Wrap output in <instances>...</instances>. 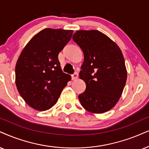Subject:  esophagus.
Segmentation results:
<instances>
[{
	"instance_id": "esophagus-1",
	"label": "esophagus",
	"mask_w": 149,
	"mask_h": 149,
	"mask_svg": "<svg viewBox=\"0 0 149 149\" xmlns=\"http://www.w3.org/2000/svg\"><path fill=\"white\" fill-rule=\"evenodd\" d=\"M71 77H72L73 80H76V79L78 78V73H77V72L74 73H73V74L72 75V76H71Z\"/></svg>"
}]
</instances>
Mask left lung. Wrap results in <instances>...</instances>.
<instances>
[{"instance_id":"1","label":"left lung","mask_w":149,"mask_h":149,"mask_svg":"<svg viewBox=\"0 0 149 149\" xmlns=\"http://www.w3.org/2000/svg\"><path fill=\"white\" fill-rule=\"evenodd\" d=\"M73 40L84 53L79 76L85 82L86 89L79 95V100L91 113L108 111L119 101L127 82L122 51L111 39L97 30L76 31Z\"/></svg>"}]
</instances>
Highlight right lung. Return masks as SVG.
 Returning a JSON list of instances; mask_svg holds the SVG:
<instances>
[{
    "label": "right lung",
    "mask_w": 149,
    "mask_h": 149,
    "mask_svg": "<svg viewBox=\"0 0 149 149\" xmlns=\"http://www.w3.org/2000/svg\"><path fill=\"white\" fill-rule=\"evenodd\" d=\"M73 30L46 28L26 45L15 69L16 85L25 102L37 111H46L57 102L62 91L71 80L58 61Z\"/></svg>",
    "instance_id": "obj_1"
}]
</instances>
